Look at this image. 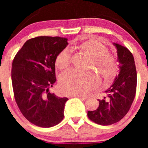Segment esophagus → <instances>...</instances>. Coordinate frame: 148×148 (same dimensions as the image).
<instances>
[{"label":"esophagus","instance_id":"esophagus-1","mask_svg":"<svg viewBox=\"0 0 148 148\" xmlns=\"http://www.w3.org/2000/svg\"><path fill=\"white\" fill-rule=\"evenodd\" d=\"M71 96L72 97H76V98H79L80 100H87L86 97H84V96Z\"/></svg>","mask_w":148,"mask_h":148}]
</instances>
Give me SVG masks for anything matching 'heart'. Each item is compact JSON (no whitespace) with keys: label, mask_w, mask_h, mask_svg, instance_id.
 Instances as JSON below:
<instances>
[{"label":"heart","mask_w":148,"mask_h":148,"mask_svg":"<svg viewBox=\"0 0 148 148\" xmlns=\"http://www.w3.org/2000/svg\"><path fill=\"white\" fill-rule=\"evenodd\" d=\"M80 48L92 57L91 64L101 68L106 77L116 73L117 62L114 54L108 52L104 44L96 40H89L80 45ZM71 51L67 48L62 50L56 58V66L64 70L71 64ZM100 81L92 72L71 69L60 76V88L64 94L73 96H83L92 91L98 86Z\"/></svg>","instance_id":"b5f03b06"}]
</instances>
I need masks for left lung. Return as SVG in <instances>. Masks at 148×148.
Returning a JSON list of instances; mask_svg holds the SVG:
<instances>
[{"instance_id": "left-lung-1", "label": "left lung", "mask_w": 148, "mask_h": 148, "mask_svg": "<svg viewBox=\"0 0 148 148\" xmlns=\"http://www.w3.org/2000/svg\"><path fill=\"white\" fill-rule=\"evenodd\" d=\"M119 62V75L105 93L106 96L99 101L96 110L88 111V118L101 125H110L124 117L134 100L137 88V71L131 52L120 44L114 43Z\"/></svg>"}]
</instances>
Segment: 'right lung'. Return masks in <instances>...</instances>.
<instances>
[{
  "label": "right lung",
  "mask_w": 148,
  "mask_h": 148,
  "mask_svg": "<svg viewBox=\"0 0 148 148\" xmlns=\"http://www.w3.org/2000/svg\"><path fill=\"white\" fill-rule=\"evenodd\" d=\"M64 38L39 36L28 40L14 57L11 79L14 97L22 114L32 124L48 128L64 118L67 98L49 92L56 82L55 61L67 46Z\"/></svg>",
  "instance_id": "1"
}]
</instances>
